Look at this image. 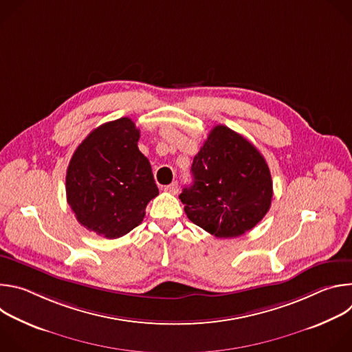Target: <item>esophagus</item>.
Masks as SVG:
<instances>
[{"instance_id":"1","label":"esophagus","mask_w":352,"mask_h":352,"mask_svg":"<svg viewBox=\"0 0 352 352\" xmlns=\"http://www.w3.org/2000/svg\"><path fill=\"white\" fill-rule=\"evenodd\" d=\"M163 190H164V192H168V193L175 195V193L178 192V182H173V184H170V185L164 186V188H163Z\"/></svg>"}]
</instances>
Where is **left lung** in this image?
<instances>
[{
	"mask_svg": "<svg viewBox=\"0 0 352 352\" xmlns=\"http://www.w3.org/2000/svg\"><path fill=\"white\" fill-rule=\"evenodd\" d=\"M193 184L179 195L188 219L217 238L252 230L269 212L273 182L259 150L216 125L192 163Z\"/></svg>",
	"mask_w": 352,
	"mask_h": 352,
	"instance_id": "8db88e82",
	"label": "left lung"
}]
</instances>
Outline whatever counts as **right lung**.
Returning a JSON list of instances; mask_svg holds the SVG:
<instances>
[{
	"mask_svg": "<svg viewBox=\"0 0 352 352\" xmlns=\"http://www.w3.org/2000/svg\"><path fill=\"white\" fill-rule=\"evenodd\" d=\"M139 129L120 118L93 129L67 170V200L76 220L109 239L138 227L159 195L152 167L138 147Z\"/></svg>",
	"mask_w": 352,
	"mask_h": 352,
	"instance_id": "1",
	"label": "right lung"
}]
</instances>
